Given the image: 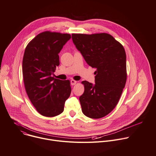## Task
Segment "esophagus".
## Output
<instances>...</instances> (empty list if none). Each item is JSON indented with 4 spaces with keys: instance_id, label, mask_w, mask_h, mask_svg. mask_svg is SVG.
<instances>
[{
    "instance_id": "esophagus-1",
    "label": "esophagus",
    "mask_w": 156,
    "mask_h": 156,
    "mask_svg": "<svg viewBox=\"0 0 156 156\" xmlns=\"http://www.w3.org/2000/svg\"><path fill=\"white\" fill-rule=\"evenodd\" d=\"M70 83H71V84H72V86H73V85H75V84L77 83V81H75V80H72L70 81Z\"/></svg>"
}]
</instances>
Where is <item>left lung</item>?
<instances>
[{
  "instance_id": "left-lung-1",
  "label": "left lung",
  "mask_w": 156,
  "mask_h": 156,
  "mask_svg": "<svg viewBox=\"0 0 156 156\" xmlns=\"http://www.w3.org/2000/svg\"><path fill=\"white\" fill-rule=\"evenodd\" d=\"M72 40L94 72L95 84L81 82L84 93L80 97L83 113L101 119L112 112L126 81V53L122 44L109 34H72Z\"/></svg>"
}]
</instances>
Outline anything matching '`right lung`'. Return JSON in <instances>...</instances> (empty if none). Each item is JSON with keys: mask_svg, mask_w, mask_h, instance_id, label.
<instances>
[{"mask_svg": "<svg viewBox=\"0 0 156 156\" xmlns=\"http://www.w3.org/2000/svg\"><path fill=\"white\" fill-rule=\"evenodd\" d=\"M71 38L70 34L46 31L37 34L27 45L22 63L25 90L37 112L53 117L63 111L70 96V80L52 76L58 66V53Z\"/></svg>", "mask_w": 156, "mask_h": 156, "instance_id": "obj_1", "label": "right lung"}]
</instances>
